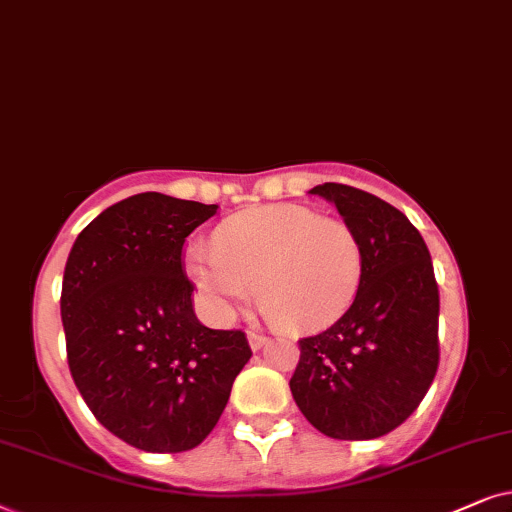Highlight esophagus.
<instances>
[{"label":"esophagus","mask_w":512,"mask_h":512,"mask_svg":"<svg viewBox=\"0 0 512 512\" xmlns=\"http://www.w3.org/2000/svg\"><path fill=\"white\" fill-rule=\"evenodd\" d=\"M248 344L252 351H260L264 344H267V337L264 335H257V332H248Z\"/></svg>","instance_id":"34e87169"}]
</instances>
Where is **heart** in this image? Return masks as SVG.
Wrapping results in <instances>:
<instances>
[{
  "label": "heart",
  "mask_w": 512,
  "mask_h": 512,
  "mask_svg": "<svg viewBox=\"0 0 512 512\" xmlns=\"http://www.w3.org/2000/svg\"><path fill=\"white\" fill-rule=\"evenodd\" d=\"M363 267L349 222L297 203L245 210L220 224L215 248L185 250L187 276L213 309L227 313L257 285L264 316L295 335L337 323L358 295Z\"/></svg>",
  "instance_id": "b5f03b06"
}]
</instances>
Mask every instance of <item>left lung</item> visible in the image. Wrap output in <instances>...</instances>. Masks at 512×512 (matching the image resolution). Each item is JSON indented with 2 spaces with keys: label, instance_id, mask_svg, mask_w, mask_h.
Instances as JSON below:
<instances>
[{
  "label": "left lung",
  "instance_id": "left-lung-1",
  "mask_svg": "<svg viewBox=\"0 0 512 512\" xmlns=\"http://www.w3.org/2000/svg\"><path fill=\"white\" fill-rule=\"evenodd\" d=\"M309 194L335 203L363 243V281L351 309L299 339L292 398L335 440H372L417 410L438 372L440 295L431 252L414 224L363 189L325 182Z\"/></svg>",
  "mask_w": 512,
  "mask_h": 512
}]
</instances>
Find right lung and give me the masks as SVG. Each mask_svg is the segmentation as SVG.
Segmentation results:
<instances>
[{"label": "right lung", "instance_id": "right-lung-1", "mask_svg": "<svg viewBox=\"0 0 512 512\" xmlns=\"http://www.w3.org/2000/svg\"><path fill=\"white\" fill-rule=\"evenodd\" d=\"M215 213L159 192L128 196L67 257L60 316L72 379L95 419L145 452L201 445L252 356L241 330L199 323L182 269L185 238Z\"/></svg>", "mask_w": 512, "mask_h": 512}]
</instances>
